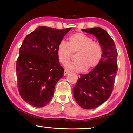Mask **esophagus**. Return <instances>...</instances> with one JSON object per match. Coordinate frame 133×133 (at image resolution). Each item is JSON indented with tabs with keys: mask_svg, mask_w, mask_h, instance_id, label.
Wrapping results in <instances>:
<instances>
[{
	"mask_svg": "<svg viewBox=\"0 0 133 133\" xmlns=\"http://www.w3.org/2000/svg\"><path fill=\"white\" fill-rule=\"evenodd\" d=\"M69 73V71L68 70H64V76L67 75Z\"/></svg>",
	"mask_w": 133,
	"mask_h": 133,
	"instance_id": "34e87169",
	"label": "esophagus"
}]
</instances>
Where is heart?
Masks as SVG:
<instances>
[{"mask_svg": "<svg viewBox=\"0 0 133 133\" xmlns=\"http://www.w3.org/2000/svg\"><path fill=\"white\" fill-rule=\"evenodd\" d=\"M77 62L67 66L69 70L76 72L90 70L100 63L103 55V49L99 43L83 33H76L69 37L68 42L62 41L58 44V59L63 65L70 62L73 53H77Z\"/></svg>", "mask_w": 133, "mask_h": 133, "instance_id": "b5f03b06", "label": "heart"}]
</instances>
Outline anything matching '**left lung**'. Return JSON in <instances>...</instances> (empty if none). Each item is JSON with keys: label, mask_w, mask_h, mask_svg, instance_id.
I'll use <instances>...</instances> for the list:
<instances>
[{"label": "left lung", "mask_w": 133, "mask_h": 133, "mask_svg": "<svg viewBox=\"0 0 133 133\" xmlns=\"http://www.w3.org/2000/svg\"><path fill=\"white\" fill-rule=\"evenodd\" d=\"M95 36L102 45L103 55L99 64L80 77L73 87L76 102L84 109H93L104 103L111 96L117 71V50L113 40L103 29H82Z\"/></svg>", "instance_id": "1"}]
</instances>
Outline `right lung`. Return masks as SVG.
<instances>
[{
	"mask_svg": "<svg viewBox=\"0 0 133 133\" xmlns=\"http://www.w3.org/2000/svg\"><path fill=\"white\" fill-rule=\"evenodd\" d=\"M71 29L39 26L22 43L16 62L17 87L22 98L33 107L49 103L56 83L63 76L57 48Z\"/></svg>",
	"mask_w": 133,
	"mask_h": 133,
	"instance_id": "right-lung-1",
	"label": "right lung"
}]
</instances>
